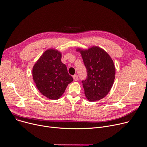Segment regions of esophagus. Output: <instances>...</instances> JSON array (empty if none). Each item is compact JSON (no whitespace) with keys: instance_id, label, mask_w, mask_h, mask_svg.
<instances>
[{"instance_id":"1","label":"esophagus","mask_w":147,"mask_h":147,"mask_svg":"<svg viewBox=\"0 0 147 147\" xmlns=\"http://www.w3.org/2000/svg\"><path fill=\"white\" fill-rule=\"evenodd\" d=\"M73 79L74 81H77L78 80H79V77H78V75L77 74H75L73 76Z\"/></svg>"}]
</instances>
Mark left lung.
<instances>
[{
  "label": "left lung",
  "instance_id": "left-lung-1",
  "mask_svg": "<svg viewBox=\"0 0 147 147\" xmlns=\"http://www.w3.org/2000/svg\"><path fill=\"white\" fill-rule=\"evenodd\" d=\"M87 69V78L83 80L84 94L88 100L97 101L105 97L113 86L115 67L109 55L103 49L94 46L88 50L78 49Z\"/></svg>",
  "mask_w": 147,
  "mask_h": 147
}]
</instances>
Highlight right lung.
<instances>
[{
	"mask_svg": "<svg viewBox=\"0 0 147 147\" xmlns=\"http://www.w3.org/2000/svg\"><path fill=\"white\" fill-rule=\"evenodd\" d=\"M32 76L38 90L52 100L59 99L73 81L61 62V53L54 49L45 51L39 58L33 67Z\"/></svg>",
	"mask_w": 147,
	"mask_h": 147,
	"instance_id": "1",
	"label": "right lung"
}]
</instances>
